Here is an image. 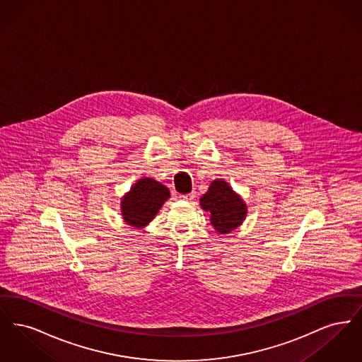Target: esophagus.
Segmentation results:
<instances>
[{"mask_svg": "<svg viewBox=\"0 0 362 362\" xmlns=\"http://www.w3.org/2000/svg\"><path fill=\"white\" fill-rule=\"evenodd\" d=\"M194 197H195V194H194V192H189V194H182V195H179V198H180V199H183V201H187V202L192 201V199H194Z\"/></svg>", "mask_w": 362, "mask_h": 362, "instance_id": "obj_1", "label": "esophagus"}]
</instances>
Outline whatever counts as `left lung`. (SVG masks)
Here are the masks:
<instances>
[{
  "label": "left lung",
  "mask_w": 362,
  "mask_h": 362,
  "mask_svg": "<svg viewBox=\"0 0 362 362\" xmlns=\"http://www.w3.org/2000/svg\"><path fill=\"white\" fill-rule=\"evenodd\" d=\"M201 206L210 214L213 228L223 235L236 229L247 214L245 202L223 179L210 183L206 194L201 198Z\"/></svg>",
  "instance_id": "obj_1"
}]
</instances>
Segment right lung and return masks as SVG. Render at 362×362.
Returning a JSON list of instances; mask_svg holds the SVG:
<instances>
[{
    "label": "right lung",
    "instance_id": "obj_1",
    "mask_svg": "<svg viewBox=\"0 0 362 362\" xmlns=\"http://www.w3.org/2000/svg\"><path fill=\"white\" fill-rule=\"evenodd\" d=\"M168 198L170 189L155 179H139L122 198L121 210L124 223L134 228L146 226Z\"/></svg>",
    "mask_w": 362,
    "mask_h": 362
}]
</instances>
